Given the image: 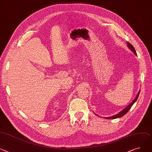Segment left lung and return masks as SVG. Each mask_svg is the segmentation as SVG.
Listing matches in <instances>:
<instances>
[{
  "instance_id": "8db88e82",
  "label": "left lung",
  "mask_w": 152,
  "mask_h": 152,
  "mask_svg": "<svg viewBox=\"0 0 152 152\" xmlns=\"http://www.w3.org/2000/svg\"><path fill=\"white\" fill-rule=\"evenodd\" d=\"M127 46H128V47L131 50H132V51L133 52V53H134L136 56H137V54H136V50H135V49H134V48L133 46V45H131L129 42H127ZM139 94H140V91L138 92L137 96H136L135 99L133 101L132 103H131V104H129L128 106H126L124 109H123L122 111H120V112L118 114H116V115H113V116H112V117H105V118H107V119H115V118H119V117H121L124 116L125 114H126L128 112V110L130 109V108L131 107V106H132L133 105V104L136 102V100L137 99L138 96H139Z\"/></svg>"
}]
</instances>
